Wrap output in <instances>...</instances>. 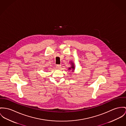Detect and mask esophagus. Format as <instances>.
I'll list each match as a JSON object with an SVG mask.
<instances>
[{
	"label": "esophagus",
	"mask_w": 126,
	"mask_h": 126,
	"mask_svg": "<svg viewBox=\"0 0 126 126\" xmlns=\"http://www.w3.org/2000/svg\"><path fill=\"white\" fill-rule=\"evenodd\" d=\"M56 68L58 69H59L60 68H61V65H56Z\"/></svg>",
	"instance_id": "1"
}]
</instances>
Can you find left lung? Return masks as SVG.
<instances>
[{
	"instance_id": "left-lung-1",
	"label": "left lung",
	"mask_w": 126,
	"mask_h": 126,
	"mask_svg": "<svg viewBox=\"0 0 126 126\" xmlns=\"http://www.w3.org/2000/svg\"><path fill=\"white\" fill-rule=\"evenodd\" d=\"M72 64H73V63H72ZM72 66L71 67V68H72L74 69V66H73V65H72ZM71 68H69V69H71ZM73 70H74V69H73Z\"/></svg>"
}]
</instances>
